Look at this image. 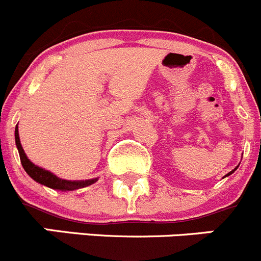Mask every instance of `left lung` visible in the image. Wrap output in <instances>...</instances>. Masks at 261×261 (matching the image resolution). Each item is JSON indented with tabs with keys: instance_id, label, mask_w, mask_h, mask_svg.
Listing matches in <instances>:
<instances>
[{
	"instance_id": "obj_1",
	"label": "left lung",
	"mask_w": 261,
	"mask_h": 261,
	"mask_svg": "<svg viewBox=\"0 0 261 261\" xmlns=\"http://www.w3.org/2000/svg\"><path fill=\"white\" fill-rule=\"evenodd\" d=\"M236 169H237V168H236ZM236 169H234V170H236ZM234 170H232V172H229V173H228V174H227V177H228V175H229V174H232V173L234 172Z\"/></svg>"
}]
</instances>
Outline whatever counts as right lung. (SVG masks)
<instances>
[{"label":"right lung","instance_id":"obj_1","mask_svg":"<svg viewBox=\"0 0 261 261\" xmlns=\"http://www.w3.org/2000/svg\"><path fill=\"white\" fill-rule=\"evenodd\" d=\"M15 143H16L17 151H19V155H20V161L21 165H23L24 170L28 173V175L31 178H33L36 182L41 183V185L47 186L49 188H54V190H60V191H75L79 188L87 187V186H91L97 180V178L95 179H88V180H66L61 179V178L56 177L54 173L48 172V170H44L39 166L34 165L28 158H27L25 152H24L23 147H21L20 138H19V130H17V125L15 128Z\"/></svg>","mask_w":261,"mask_h":261}]
</instances>
